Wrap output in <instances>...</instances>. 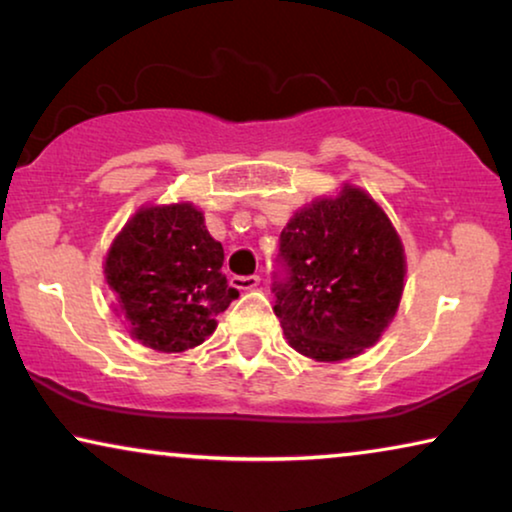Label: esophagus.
<instances>
[{"instance_id": "34e87169", "label": "esophagus", "mask_w": 512, "mask_h": 512, "mask_svg": "<svg viewBox=\"0 0 512 512\" xmlns=\"http://www.w3.org/2000/svg\"><path fill=\"white\" fill-rule=\"evenodd\" d=\"M258 284H261V277H258V275L233 277V286H235V289H240V291H251V289H256Z\"/></svg>"}]
</instances>
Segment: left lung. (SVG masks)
Instances as JSON below:
<instances>
[{
  "label": "left lung",
  "mask_w": 512,
  "mask_h": 512,
  "mask_svg": "<svg viewBox=\"0 0 512 512\" xmlns=\"http://www.w3.org/2000/svg\"><path fill=\"white\" fill-rule=\"evenodd\" d=\"M286 279L275 314L286 340L314 361H345L373 347L403 296L405 251L384 209L345 184L298 209L279 235Z\"/></svg>",
  "instance_id": "1"
}]
</instances>
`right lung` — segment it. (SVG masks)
<instances>
[{
	"label": "right lung",
	"mask_w": 512,
	"mask_h": 512,
	"mask_svg": "<svg viewBox=\"0 0 512 512\" xmlns=\"http://www.w3.org/2000/svg\"><path fill=\"white\" fill-rule=\"evenodd\" d=\"M221 265V242L193 202L144 205L111 242L104 279L132 338L177 354L202 345L240 296Z\"/></svg>",
	"instance_id": "right-lung-1"
}]
</instances>
